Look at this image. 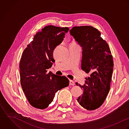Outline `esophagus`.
Segmentation results:
<instances>
[{
	"label": "esophagus",
	"instance_id": "obj_1",
	"mask_svg": "<svg viewBox=\"0 0 129 129\" xmlns=\"http://www.w3.org/2000/svg\"><path fill=\"white\" fill-rule=\"evenodd\" d=\"M69 84L70 85H75V82L73 81V80H69Z\"/></svg>",
	"mask_w": 129,
	"mask_h": 129
}]
</instances>
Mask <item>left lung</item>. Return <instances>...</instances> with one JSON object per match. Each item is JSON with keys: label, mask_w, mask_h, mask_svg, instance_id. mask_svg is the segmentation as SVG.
Instances as JSON below:
<instances>
[{"label": "left lung", "mask_w": 129, "mask_h": 129, "mask_svg": "<svg viewBox=\"0 0 129 129\" xmlns=\"http://www.w3.org/2000/svg\"><path fill=\"white\" fill-rule=\"evenodd\" d=\"M69 31L82 47V69L91 73L84 85L79 84L83 93L77 101L87 110H94L103 104L109 92L114 68L113 57L109 45L97 29L90 26H75ZM76 84L78 85L77 83Z\"/></svg>", "instance_id": "1"}]
</instances>
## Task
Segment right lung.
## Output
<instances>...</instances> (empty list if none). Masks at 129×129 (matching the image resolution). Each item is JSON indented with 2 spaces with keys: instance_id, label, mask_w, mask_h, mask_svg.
I'll return each mask as SVG.
<instances>
[{
  "instance_id": "1",
  "label": "right lung",
  "mask_w": 129,
  "mask_h": 129,
  "mask_svg": "<svg viewBox=\"0 0 129 129\" xmlns=\"http://www.w3.org/2000/svg\"><path fill=\"white\" fill-rule=\"evenodd\" d=\"M68 27L45 26L37 33L24 50L20 61L21 85L30 105L37 109L48 107L55 93L69 85V80L47 69L55 60L53 53L68 32Z\"/></svg>"
}]
</instances>
